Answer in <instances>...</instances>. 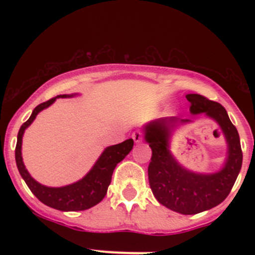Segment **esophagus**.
Masks as SVG:
<instances>
[{"label": "esophagus", "mask_w": 255, "mask_h": 255, "mask_svg": "<svg viewBox=\"0 0 255 255\" xmlns=\"http://www.w3.org/2000/svg\"><path fill=\"white\" fill-rule=\"evenodd\" d=\"M132 138H133V140H134L135 143L142 142V139H143L142 132H140V130H134V132L132 133Z\"/></svg>", "instance_id": "34e87169"}]
</instances>
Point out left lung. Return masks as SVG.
<instances>
[{"label":"left lung","instance_id":"left-lung-1","mask_svg":"<svg viewBox=\"0 0 255 255\" xmlns=\"http://www.w3.org/2000/svg\"><path fill=\"white\" fill-rule=\"evenodd\" d=\"M186 99L192 115L206 113L221 126L228 143L227 163L222 170L210 175L185 170L168 149L169 125L176 118H164L145 127V140L151 148L148 177L153 195L161 205L182 215H195L217 206L230 195L242 168L243 153L237 128L222 105L197 94L186 95Z\"/></svg>","mask_w":255,"mask_h":255}]
</instances>
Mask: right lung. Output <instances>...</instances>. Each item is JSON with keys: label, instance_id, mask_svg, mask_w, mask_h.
Returning <instances> with one entry per match:
<instances>
[{"label": "right lung", "instance_id": "add662e5", "mask_svg": "<svg viewBox=\"0 0 255 255\" xmlns=\"http://www.w3.org/2000/svg\"><path fill=\"white\" fill-rule=\"evenodd\" d=\"M58 97H66V95H60ZM55 100L56 97H53V99L38 105L33 110L29 120L25 121L20 126L19 132H18L17 135L16 145L17 168L20 176L24 179L27 186L29 187L30 191L35 195V197L40 202L59 211H84L101 202L102 199L106 196L107 189L111 184L112 174L116 165L120 161H122L126 158V155L132 150L134 142H133V139H127L125 142L105 149V151L101 154V156L96 161L94 168L90 170V173L84 179L75 182V184L68 185V186L64 187L43 186L29 175L24 164H23L22 153H20L22 137L25 128L34 121L38 113L42 110L47 109L48 106H50Z\"/></svg>", "mask_w": 255, "mask_h": 255}]
</instances>
